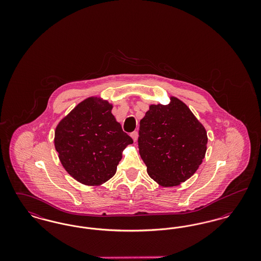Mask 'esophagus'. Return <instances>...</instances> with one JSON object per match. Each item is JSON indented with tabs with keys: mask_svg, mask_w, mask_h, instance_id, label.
<instances>
[{
	"mask_svg": "<svg viewBox=\"0 0 261 261\" xmlns=\"http://www.w3.org/2000/svg\"><path fill=\"white\" fill-rule=\"evenodd\" d=\"M130 136L132 137V139H133V141H134V142H136L137 139H138V132H137V131L132 132Z\"/></svg>",
	"mask_w": 261,
	"mask_h": 261,
	"instance_id": "1",
	"label": "esophagus"
}]
</instances>
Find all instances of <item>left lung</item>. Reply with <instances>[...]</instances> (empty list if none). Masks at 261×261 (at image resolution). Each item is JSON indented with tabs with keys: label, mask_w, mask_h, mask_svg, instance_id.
I'll return each mask as SVG.
<instances>
[{
	"label": "left lung",
	"mask_w": 261,
	"mask_h": 261,
	"mask_svg": "<svg viewBox=\"0 0 261 261\" xmlns=\"http://www.w3.org/2000/svg\"><path fill=\"white\" fill-rule=\"evenodd\" d=\"M207 135L186 105H151L140 121L139 151L151 179L163 187L185 182L204 159Z\"/></svg>",
	"instance_id": "obj_1"
}]
</instances>
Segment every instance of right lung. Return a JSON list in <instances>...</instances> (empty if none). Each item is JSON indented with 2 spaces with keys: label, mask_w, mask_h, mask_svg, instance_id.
I'll return each instance as SVG.
<instances>
[{
  "label": "right lung",
  "mask_w": 261,
  "mask_h": 261,
  "mask_svg": "<svg viewBox=\"0 0 261 261\" xmlns=\"http://www.w3.org/2000/svg\"><path fill=\"white\" fill-rule=\"evenodd\" d=\"M109 101L89 98L59 123L55 147L62 166L78 182L100 185L116 172L123 149L133 143Z\"/></svg>",
  "instance_id": "right-lung-1"
}]
</instances>
